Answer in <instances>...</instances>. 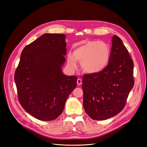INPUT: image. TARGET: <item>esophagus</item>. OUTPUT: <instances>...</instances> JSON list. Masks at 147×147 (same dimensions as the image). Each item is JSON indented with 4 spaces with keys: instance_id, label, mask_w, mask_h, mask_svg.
I'll return each instance as SVG.
<instances>
[{
    "instance_id": "obj_1",
    "label": "esophagus",
    "mask_w": 147,
    "mask_h": 147,
    "mask_svg": "<svg viewBox=\"0 0 147 147\" xmlns=\"http://www.w3.org/2000/svg\"><path fill=\"white\" fill-rule=\"evenodd\" d=\"M77 84H78V85H81L82 83V79H80V78H78V79H77Z\"/></svg>"
}]
</instances>
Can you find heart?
I'll return each instance as SVG.
<instances>
[{"label": "heart", "instance_id": "obj_1", "mask_svg": "<svg viewBox=\"0 0 147 147\" xmlns=\"http://www.w3.org/2000/svg\"><path fill=\"white\" fill-rule=\"evenodd\" d=\"M110 49L107 44L99 41H85L67 56V63L71 68L77 67V61L82 69L90 74L100 72L107 65Z\"/></svg>", "mask_w": 147, "mask_h": 147}]
</instances>
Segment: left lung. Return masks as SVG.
Instances as JSON below:
<instances>
[{"label": "left lung", "instance_id": "1", "mask_svg": "<svg viewBox=\"0 0 147 147\" xmlns=\"http://www.w3.org/2000/svg\"><path fill=\"white\" fill-rule=\"evenodd\" d=\"M133 74V61L121 40L115 35L108 65L98 73L83 77V107L88 116L105 120L121 112L134 86Z\"/></svg>", "mask_w": 147, "mask_h": 147}]
</instances>
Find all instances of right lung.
<instances>
[{"mask_svg": "<svg viewBox=\"0 0 147 147\" xmlns=\"http://www.w3.org/2000/svg\"><path fill=\"white\" fill-rule=\"evenodd\" d=\"M65 35L45 34L26 46L15 70L18 98L32 117L51 121L63 112L77 77L67 76L61 68L65 61Z\"/></svg>", "mask_w": 147, "mask_h": 147, "instance_id": "1", "label": "right lung"}]
</instances>
